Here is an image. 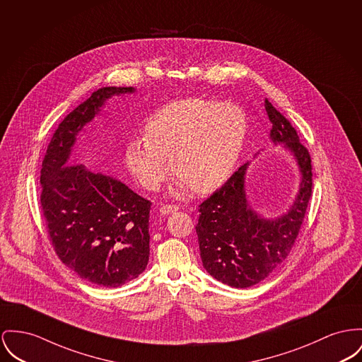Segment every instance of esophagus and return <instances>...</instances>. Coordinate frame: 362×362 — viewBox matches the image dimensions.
<instances>
[{
  "label": "esophagus",
  "mask_w": 362,
  "mask_h": 362,
  "mask_svg": "<svg viewBox=\"0 0 362 362\" xmlns=\"http://www.w3.org/2000/svg\"><path fill=\"white\" fill-rule=\"evenodd\" d=\"M177 210H178V206H175V204H163V206L160 207V213L165 214V216L171 214V213H174V211H177Z\"/></svg>",
  "instance_id": "obj_1"
}]
</instances>
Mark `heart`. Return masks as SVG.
<instances>
[{"mask_svg": "<svg viewBox=\"0 0 362 362\" xmlns=\"http://www.w3.org/2000/svg\"><path fill=\"white\" fill-rule=\"evenodd\" d=\"M145 140L130 141L124 162L145 189L155 191L170 173L181 191L217 189L235 169L247 133L240 107L213 98L177 100L145 123Z\"/></svg>", "mask_w": 362, "mask_h": 362, "instance_id": "b5f03b06", "label": "heart"}]
</instances>
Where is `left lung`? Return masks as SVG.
<instances>
[{"label": "left lung", "instance_id": "left-lung-1", "mask_svg": "<svg viewBox=\"0 0 362 362\" xmlns=\"http://www.w3.org/2000/svg\"><path fill=\"white\" fill-rule=\"evenodd\" d=\"M266 112L273 127L270 137L293 153L302 174L298 197L287 214L261 218L251 210L244 191L247 165L199 206L196 233L204 269L218 281L248 288L265 280L281 265L299 235L313 188L312 158L296 130L266 98Z\"/></svg>", "mask_w": 362, "mask_h": 362}]
</instances>
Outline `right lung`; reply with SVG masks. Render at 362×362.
<instances>
[{
  "mask_svg": "<svg viewBox=\"0 0 362 362\" xmlns=\"http://www.w3.org/2000/svg\"><path fill=\"white\" fill-rule=\"evenodd\" d=\"M133 88H101L53 133L40 182L41 209L56 254L81 279L115 288L141 274L149 259L151 202L121 181L70 163L75 137L114 95Z\"/></svg>",
  "mask_w": 362,
  "mask_h": 362,
  "instance_id": "right-lung-1",
  "label": "right lung"
}]
</instances>
